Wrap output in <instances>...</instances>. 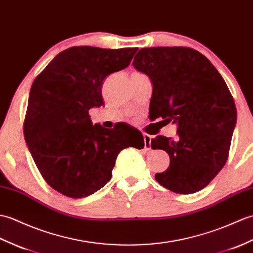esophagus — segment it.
Wrapping results in <instances>:
<instances>
[{
  "label": "esophagus",
  "mask_w": 253,
  "mask_h": 253,
  "mask_svg": "<svg viewBox=\"0 0 253 253\" xmlns=\"http://www.w3.org/2000/svg\"><path fill=\"white\" fill-rule=\"evenodd\" d=\"M143 139H144V149L146 151L151 150V140H152V137L150 136V134H148V133H144L143 134Z\"/></svg>",
  "instance_id": "34e87169"
}]
</instances>
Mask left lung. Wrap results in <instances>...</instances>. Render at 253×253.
Instances as JSON below:
<instances>
[{
  "label": "left lung",
  "mask_w": 253,
  "mask_h": 253,
  "mask_svg": "<svg viewBox=\"0 0 253 253\" xmlns=\"http://www.w3.org/2000/svg\"><path fill=\"white\" fill-rule=\"evenodd\" d=\"M132 66L152 82V114L178 126L174 139L151 141L152 149L164 150L170 158L156 181L179 194L203 190L225 165L236 125L226 83L206 57L189 47L142 48Z\"/></svg>",
  "instance_id": "1"
}]
</instances>
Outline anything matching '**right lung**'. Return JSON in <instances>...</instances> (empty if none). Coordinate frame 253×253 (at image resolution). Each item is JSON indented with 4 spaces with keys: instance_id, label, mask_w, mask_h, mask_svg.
<instances>
[{
    "instance_id": "add662e5",
    "label": "right lung",
    "mask_w": 253,
    "mask_h": 253,
    "mask_svg": "<svg viewBox=\"0 0 253 253\" xmlns=\"http://www.w3.org/2000/svg\"><path fill=\"white\" fill-rule=\"evenodd\" d=\"M138 48L71 47L59 52L34 80L23 123L29 151L52 189L72 198L89 196L112 178L126 134L142 149V133L128 124L92 125L89 111L103 105L102 83L129 66Z\"/></svg>"
}]
</instances>
